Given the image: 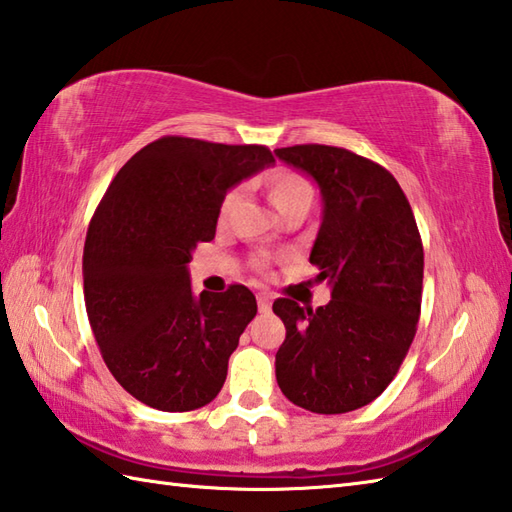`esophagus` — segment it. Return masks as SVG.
I'll return each mask as SVG.
<instances>
[{"mask_svg": "<svg viewBox=\"0 0 512 512\" xmlns=\"http://www.w3.org/2000/svg\"><path fill=\"white\" fill-rule=\"evenodd\" d=\"M257 306H259V312H270V297L268 295H257Z\"/></svg>", "mask_w": 512, "mask_h": 512, "instance_id": "esophagus-1", "label": "esophagus"}]
</instances>
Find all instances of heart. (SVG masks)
<instances>
[{
    "instance_id": "b5f03b06",
    "label": "heart",
    "mask_w": 512,
    "mask_h": 512,
    "mask_svg": "<svg viewBox=\"0 0 512 512\" xmlns=\"http://www.w3.org/2000/svg\"><path fill=\"white\" fill-rule=\"evenodd\" d=\"M266 189H268L270 202L275 204V209L281 215L290 209H295V206H308L310 209L312 184L308 182L306 176H301V173L295 169H277L270 173V176L266 178ZM237 198H239V189H231L224 195L220 211H217V215H220V222H226L228 215L233 213ZM255 266H257V270H266L268 262L266 259H257Z\"/></svg>"
}]
</instances>
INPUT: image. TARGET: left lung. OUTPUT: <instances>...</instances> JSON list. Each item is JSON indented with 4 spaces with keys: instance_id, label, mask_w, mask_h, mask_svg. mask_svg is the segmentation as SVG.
<instances>
[{
    "instance_id": "1",
    "label": "left lung",
    "mask_w": 512,
    "mask_h": 512,
    "mask_svg": "<svg viewBox=\"0 0 512 512\" xmlns=\"http://www.w3.org/2000/svg\"><path fill=\"white\" fill-rule=\"evenodd\" d=\"M323 195L310 264L332 299L317 310L281 297L286 325L275 356L284 396L314 413H345L376 400L394 380L418 330L424 253L407 195L378 162L343 147L275 149Z\"/></svg>"
}]
</instances>
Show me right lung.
Wrapping results in <instances>:
<instances>
[{
  "mask_svg": "<svg viewBox=\"0 0 512 512\" xmlns=\"http://www.w3.org/2000/svg\"><path fill=\"white\" fill-rule=\"evenodd\" d=\"M273 162L264 145L162 136L125 162L96 206L85 310L107 369L145 405L193 411L220 394L257 301L242 284L195 297L187 264L215 237L226 191Z\"/></svg>",
  "mask_w": 512,
  "mask_h": 512,
  "instance_id": "obj_1",
  "label": "right lung"
}]
</instances>
